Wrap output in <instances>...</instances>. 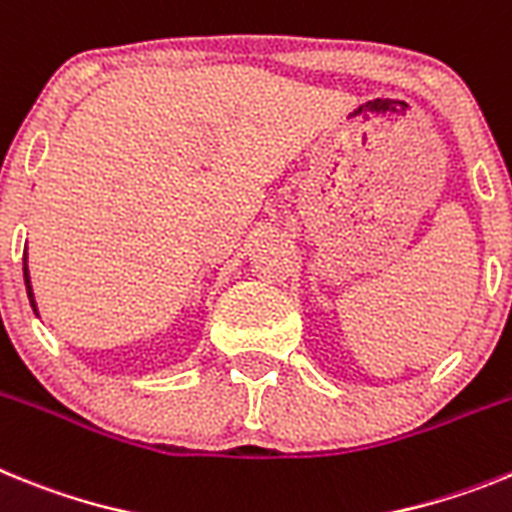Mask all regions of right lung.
Segmentation results:
<instances>
[{
	"instance_id": "add662e5",
	"label": "right lung",
	"mask_w": 512,
	"mask_h": 512,
	"mask_svg": "<svg viewBox=\"0 0 512 512\" xmlns=\"http://www.w3.org/2000/svg\"><path fill=\"white\" fill-rule=\"evenodd\" d=\"M22 273H25V286H28V296H30V304H33L35 309V301H33V291H30V278H28V265L22 262Z\"/></svg>"
}]
</instances>
